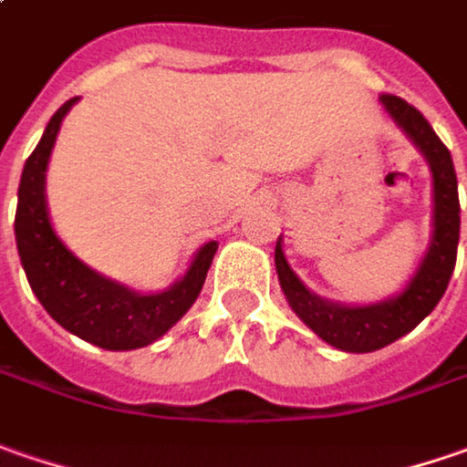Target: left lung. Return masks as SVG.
Returning <instances> with one entry per match:
<instances>
[{"label": "left lung", "mask_w": 467, "mask_h": 467, "mask_svg": "<svg viewBox=\"0 0 467 467\" xmlns=\"http://www.w3.org/2000/svg\"><path fill=\"white\" fill-rule=\"evenodd\" d=\"M379 101L397 122V128L416 143V149L429 161L434 177V233L431 245L418 264L408 287L389 300L371 306H342L329 303L311 293L300 276L290 269L282 243H276L274 264L279 274L282 293L297 318L314 329L324 342L345 353H374L392 345L395 339L413 332L418 324L431 314L436 303L450 285L455 269L457 240H460V198H457V174L450 149L439 140L429 119L410 107L405 99L381 93Z\"/></svg>", "instance_id": "left-lung-1"}]
</instances>
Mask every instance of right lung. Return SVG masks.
<instances>
[{
	"label": "right lung",
	"instance_id": "add662e5",
	"mask_svg": "<svg viewBox=\"0 0 467 467\" xmlns=\"http://www.w3.org/2000/svg\"><path fill=\"white\" fill-rule=\"evenodd\" d=\"M78 96L49 119L36 151L28 156L15 213V240L28 285L47 314L75 337L104 350H135L167 335L188 314L201 293L219 243L198 248L182 279L164 293L140 295L86 266L54 233L47 209V167L59 125Z\"/></svg>",
	"mask_w": 467,
	"mask_h": 467
}]
</instances>
